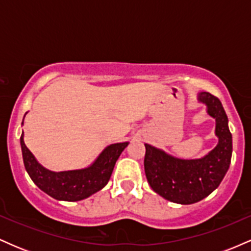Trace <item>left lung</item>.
Here are the masks:
<instances>
[{
  "label": "left lung",
  "instance_id": "obj_1",
  "mask_svg": "<svg viewBox=\"0 0 251 251\" xmlns=\"http://www.w3.org/2000/svg\"><path fill=\"white\" fill-rule=\"evenodd\" d=\"M197 99L216 120L218 144L214 150L197 159H180L145 144L144 168L150 186L165 200L184 205L197 203L217 189L231 162L232 135L220 99L208 92L198 93Z\"/></svg>",
  "mask_w": 251,
  "mask_h": 251
}]
</instances>
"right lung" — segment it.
<instances>
[{"instance_id":"1","label":"right lung","mask_w":251,"mask_h":251,"mask_svg":"<svg viewBox=\"0 0 251 251\" xmlns=\"http://www.w3.org/2000/svg\"><path fill=\"white\" fill-rule=\"evenodd\" d=\"M20 143L25 168L31 180L36 184L37 188L50 197L66 201L85 200L100 191L108 183L118 158L128 145V142L111 144L103 149L88 168L54 172L43 168L35 159L34 154L25 146L24 132L20 138Z\"/></svg>"}]
</instances>
